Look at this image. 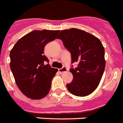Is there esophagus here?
Here are the masks:
<instances>
[{"label": "esophagus", "mask_w": 123, "mask_h": 123, "mask_svg": "<svg viewBox=\"0 0 123 123\" xmlns=\"http://www.w3.org/2000/svg\"><path fill=\"white\" fill-rule=\"evenodd\" d=\"M67 71H68V69H67V67H63V68L58 69V71H59L60 73L61 74H62L65 72H67Z\"/></svg>", "instance_id": "34e87169"}]
</instances>
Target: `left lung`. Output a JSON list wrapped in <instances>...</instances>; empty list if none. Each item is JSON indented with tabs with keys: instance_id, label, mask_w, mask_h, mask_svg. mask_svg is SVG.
<instances>
[{
	"instance_id": "obj_1",
	"label": "left lung",
	"mask_w": 123,
	"mask_h": 123,
	"mask_svg": "<svg viewBox=\"0 0 123 123\" xmlns=\"http://www.w3.org/2000/svg\"><path fill=\"white\" fill-rule=\"evenodd\" d=\"M57 39L71 55L72 66L69 71L73 79L67 84L69 92L76 96L89 95L98 87L105 68V50L98 38L81 29L71 28L62 30Z\"/></svg>"
}]
</instances>
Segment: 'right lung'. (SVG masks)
I'll return each instance as SVG.
<instances>
[{"label": "right lung", "instance_id": "1", "mask_svg": "<svg viewBox=\"0 0 123 123\" xmlns=\"http://www.w3.org/2000/svg\"><path fill=\"white\" fill-rule=\"evenodd\" d=\"M59 32L46 29L31 31L18 40L11 50V71L19 89L28 98L41 99L49 92L58 69L49 64L44 49Z\"/></svg>", "mask_w": 123, "mask_h": 123}]
</instances>
